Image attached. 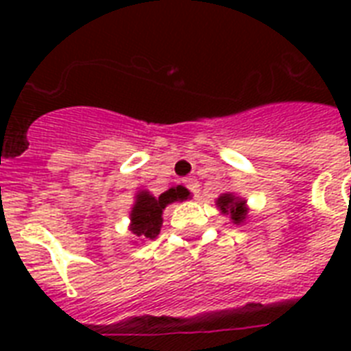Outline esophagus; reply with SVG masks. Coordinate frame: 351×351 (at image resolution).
Masks as SVG:
<instances>
[{
	"label": "esophagus",
	"mask_w": 351,
	"mask_h": 351,
	"mask_svg": "<svg viewBox=\"0 0 351 351\" xmlns=\"http://www.w3.org/2000/svg\"><path fill=\"white\" fill-rule=\"evenodd\" d=\"M184 182H186V186L189 187V191H191L193 195L197 197L198 191H200V184H198L197 178H193V176H191V178H186V180H184Z\"/></svg>",
	"instance_id": "obj_1"
}]
</instances>
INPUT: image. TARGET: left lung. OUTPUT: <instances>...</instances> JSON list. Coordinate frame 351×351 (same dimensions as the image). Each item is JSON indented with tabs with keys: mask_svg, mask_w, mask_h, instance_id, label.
<instances>
[{
	"mask_svg": "<svg viewBox=\"0 0 351 351\" xmlns=\"http://www.w3.org/2000/svg\"><path fill=\"white\" fill-rule=\"evenodd\" d=\"M217 208L224 215H230V219L233 220V224H242L247 217V208H245V200L234 197L231 193H224L222 197L217 200Z\"/></svg>",
	"mask_w": 351,
	"mask_h": 351,
	"instance_id": "left-lung-1",
	"label": "left lung"
}]
</instances>
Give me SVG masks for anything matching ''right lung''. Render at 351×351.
<instances>
[{
	"label": "right lung",
	"instance_id": "1",
	"mask_svg": "<svg viewBox=\"0 0 351 351\" xmlns=\"http://www.w3.org/2000/svg\"><path fill=\"white\" fill-rule=\"evenodd\" d=\"M187 195V189L182 186L173 187L160 197H153L149 191L138 193L131 211V233L140 240L156 239L162 228V211L165 206L176 200H186Z\"/></svg>",
	"mask_w": 351,
	"mask_h": 351
}]
</instances>
